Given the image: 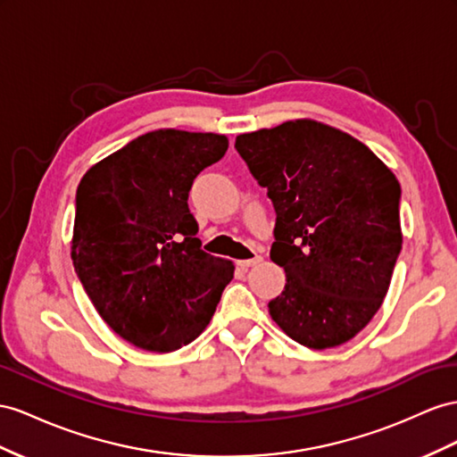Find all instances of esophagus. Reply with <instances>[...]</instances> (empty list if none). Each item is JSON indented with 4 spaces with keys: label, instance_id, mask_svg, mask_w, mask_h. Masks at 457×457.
<instances>
[{
    "label": "esophagus",
    "instance_id": "esophagus-1",
    "mask_svg": "<svg viewBox=\"0 0 457 457\" xmlns=\"http://www.w3.org/2000/svg\"><path fill=\"white\" fill-rule=\"evenodd\" d=\"M259 262H262V256L261 254H254L253 259H245V261H237V266H241L243 270H247V268H251V266H254V264H259Z\"/></svg>",
    "mask_w": 457,
    "mask_h": 457
}]
</instances>
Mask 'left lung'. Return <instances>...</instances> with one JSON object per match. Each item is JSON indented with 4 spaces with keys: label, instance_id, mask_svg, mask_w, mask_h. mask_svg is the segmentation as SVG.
Returning a JSON list of instances; mask_svg holds the SVG:
<instances>
[{
    "label": "left lung",
    "instance_id": "left-lung-1",
    "mask_svg": "<svg viewBox=\"0 0 457 457\" xmlns=\"http://www.w3.org/2000/svg\"><path fill=\"white\" fill-rule=\"evenodd\" d=\"M236 148L276 210L270 259L287 282L268 303L272 320L305 347L345 344L380 309L402 251L395 175L311 120L239 135Z\"/></svg>",
    "mask_w": 457,
    "mask_h": 457
}]
</instances>
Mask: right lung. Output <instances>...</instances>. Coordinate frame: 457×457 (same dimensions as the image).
<instances>
[{
  "mask_svg": "<svg viewBox=\"0 0 457 457\" xmlns=\"http://www.w3.org/2000/svg\"><path fill=\"white\" fill-rule=\"evenodd\" d=\"M228 150L214 133L160 129L92 166L75 198L71 259L92 305L140 349L168 353L201 334L231 261L201 249L189 191Z\"/></svg>",
  "mask_w": 457,
  "mask_h": 457,
  "instance_id": "add662e5",
  "label": "right lung"
}]
</instances>
